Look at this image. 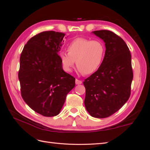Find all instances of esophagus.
<instances>
[{"instance_id": "obj_1", "label": "esophagus", "mask_w": 150, "mask_h": 150, "mask_svg": "<svg viewBox=\"0 0 150 150\" xmlns=\"http://www.w3.org/2000/svg\"><path fill=\"white\" fill-rule=\"evenodd\" d=\"M81 83H82V81L79 80V79H76V84L79 85V84H81Z\"/></svg>"}]
</instances>
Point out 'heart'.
<instances>
[{
	"instance_id": "1",
	"label": "heart",
	"mask_w": 150,
	"mask_h": 150,
	"mask_svg": "<svg viewBox=\"0 0 150 150\" xmlns=\"http://www.w3.org/2000/svg\"><path fill=\"white\" fill-rule=\"evenodd\" d=\"M67 52H62L59 54L64 71L71 72L76 61L80 73L88 75L100 68L105 57V47L99 40L79 38L72 40L68 45Z\"/></svg>"
}]
</instances>
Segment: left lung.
I'll list each match as a JSON object with an SVG mask.
<instances>
[{
    "mask_svg": "<svg viewBox=\"0 0 150 150\" xmlns=\"http://www.w3.org/2000/svg\"><path fill=\"white\" fill-rule=\"evenodd\" d=\"M105 43V54L98 70L83 83L86 88L84 104L91 116L109 117L126 103L133 79L131 55L127 44L108 30L93 31Z\"/></svg>",
    "mask_w": 150,
    "mask_h": 150,
    "instance_id": "1",
    "label": "left lung"
}]
</instances>
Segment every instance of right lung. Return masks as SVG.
Instances as JSON below:
<instances>
[{"label":"right lung","instance_id":"right-lung-1","mask_svg":"<svg viewBox=\"0 0 150 150\" xmlns=\"http://www.w3.org/2000/svg\"><path fill=\"white\" fill-rule=\"evenodd\" d=\"M64 35L53 31L38 34L28 41L20 56L22 98L32 110L46 117L58 115L75 86V78L64 71L58 55Z\"/></svg>","mask_w":150,"mask_h":150}]
</instances>
